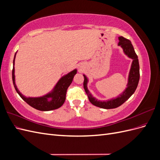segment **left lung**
<instances>
[{
  "label": "left lung",
  "instance_id": "8db88e82",
  "mask_svg": "<svg viewBox=\"0 0 160 160\" xmlns=\"http://www.w3.org/2000/svg\"><path fill=\"white\" fill-rule=\"evenodd\" d=\"M118 46H120L123 49L125 55H126L130 59L133 60L132 66L129 72L128 81L127 88L115 98H112L107 101L98 100L91 95L88 88V83L89 79L85 75H83L84 82L83 87L90 102L95 106L103 109H113L118 108L125 103L131 96H132L137 89V87L139 80V65L138 55L135 52L133 47L131 41L123 37H119Z\"/></svg>",
  "mask_w": 160,
  "mask_h": 160
}]
</instances>
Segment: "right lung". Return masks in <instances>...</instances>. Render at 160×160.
<instances>
[{"label":"right lung","mask_w":160,"mask_h":160,"mask_svg":"<svg viewBox=\"0 0 160 160\" xmlns=\"http://www.w3.org/2000/svg\"><path fill=\"white\" fill-rule=\"evenodd\" d=\"M17 55V52L14 55L13 60V69L12 71V82L14 88L17 93L21 98L32 108L37 110L47 111L59 108L62 105L65 101L67 90L72 83L77 70L75 69L68 73L62 76L58 81L53 89L45 95L41 97H26L23 95L17 88L15 83V75H14V61Z\"/></svg>","instance_id":"1"}]
</instances>
